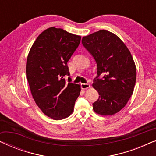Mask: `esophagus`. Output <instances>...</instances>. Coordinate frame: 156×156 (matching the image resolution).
Instances as JSON below:
<instances>
[{
	"label": "esophagus",
	"mask_w": 156,
	"mask_h": 156,
	"mask_svg": "<svg viewBox=\"0 0 156 156\" xmlns=\"http://www.w3.org/2000/svg\"><path fill=\"white\" fill-rule=\"evenodd\" d=\"M90 87V84H88V83H82L81 84V88L82 89H87Z\"/></svg>",
	"instance_id": "obj_1"
}]
</instances>
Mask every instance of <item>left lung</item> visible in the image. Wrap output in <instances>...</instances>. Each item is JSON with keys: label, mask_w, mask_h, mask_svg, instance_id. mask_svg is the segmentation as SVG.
Instances as JSON below:
<instances>
[{"label": "left lung", "mask_w": 156, "mask_h": 156, "mask_svg": "<svg viewBox=\"0 0 156 156\" xmlns=\"http://www.w3.org/2000/svg\"><path fill=\"white\" fill-rule=\"evenodd\" d=\"M82 42L97 65L92 86L99 97L93 109L103 116L114 115L124 107L133 92L136 68L131 52L118 36L105 30L84 36ZM100 75L104 76L99 78Z\"/></svg>", "instance_id": "8db88e82"}]
</instances>
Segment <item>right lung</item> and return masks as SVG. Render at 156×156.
Listing matches in <instances>:
<instances>
[{"instance_id": "1", "label": "right lung", "mask_w": 156, "mask_h": 156, "mask_svg": "<svg viewBox=\"0 0 156 156\" xmlns=\"http://www.w3.org/2000/svg\"><path fill=\"white\" fill-rule=\"evenodd\" d=\"M81 37L52 27L38 36L27 58L26 76L36 104L55 120L67 118L74 111L80 85L65 82L67 62Z\"/></svg>"}]
</instances>
